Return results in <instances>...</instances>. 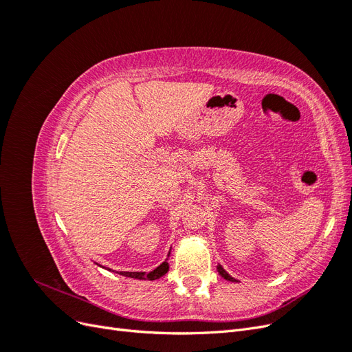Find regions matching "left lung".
I'll return each mask as SVG.
<instances>
[{
    "label": "left lung",
    "instance_id": "obj_1",
    "mask_svg": "<svg viewBox=\"0 0 352 352\" xmlns=\"http://www.w3.org/2000/svg\"><path fill=\"white\" fill-rule=\"evenodd\" d=\"M217 272H219V274L221 276L223 279H226V280H229V282H238L235 278H232V276H230V274H229V273H228L225 269H223L220 264L217 265Z\"/></svg>",
    "mask_w": 352,
    "mask_h": 352
}]
</instances>
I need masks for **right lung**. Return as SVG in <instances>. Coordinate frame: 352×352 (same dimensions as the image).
<instances>
[{
	"instance_id": "add662e5",
	"label": "right lung",
	"mask_w": 352,
	"mask_h": 352,
	"mask_svg": "<svg viewBox=\"0 0 352 352\" xmlns=\"http://www.w3.org/2000/svg\"><path fill=\"white\" fill-rule=\"evenodd\" d=\"M170 255V251L167 254V258ZM167 258L158 265V267H155L153 272L146 273V272H116L119 273L122 276H124V278H132V279H141V280H155V279H160L162 276H164L167 272H168V263H167Z\"/></svg>"
}]
</instances>
